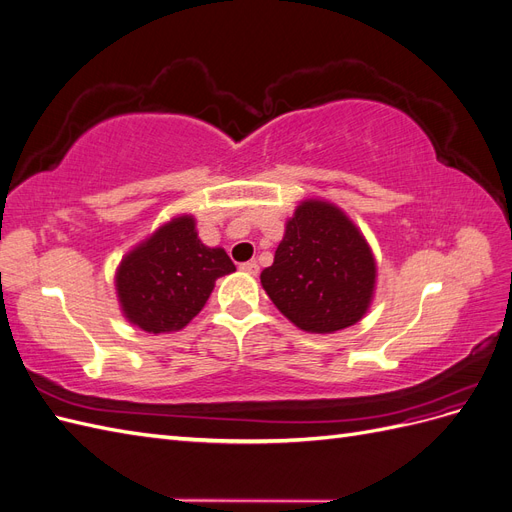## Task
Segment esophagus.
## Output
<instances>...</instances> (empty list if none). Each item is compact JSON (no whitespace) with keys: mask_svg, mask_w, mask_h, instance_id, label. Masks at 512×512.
Segmentation results:
<instances>
[{"mask_svg":"<svg viewBox=\"0 0 512 512\" xmlns=\"http://www.w3.org/2000/svg\"><path fill=\"white\" fill-rule=\"evenodd\" d=\"M241 271L250 273V275H258V262L256 260H250V262H243V265L239 267Z\"/></svg>","mask_w":512,"mask_h":512,"instance_id":"esophagus-1","label":"esophagus"}]
</instances>
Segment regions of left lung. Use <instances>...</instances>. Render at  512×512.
Instances as JSON below:
<instances>
[{"instance_id": "8db88e82", "label": "left lung", "mask_w": 512, "mask_h": 512, "mask_svg": "<svg viewBox=\"0 0 512 512\" xmlns=\"http://www.w3.org/2000/svg\"><path fill=\"white\" fill-rule=\"evenodd\" d=\"M378 267L361 228L329 200L305 198L260 284L305 333L329 335L359 322L374 301Z\"/></svg>"}]
</instances>
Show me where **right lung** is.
<instances>
[{
    "label": "right lung",
    "instance_id": "1",
    "mask_svg": "<svg viewBox=\"0 0 512 512\" xmlns=\"http://www.w3.org/2000/svg\"><path fill=\"white\" fill-rule=\"evenodd\" d=\"M232 271L224 247L200 241L194 215H175L121 258L115 271L121 314L145 333L181 331L205 307L215 280Z\"/></svg>",
    "mask_w": 512,
    "mask_h": 512
}]
</instances>
